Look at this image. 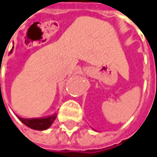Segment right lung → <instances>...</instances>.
Here are the masks:
<instances>
[{"mask_svg":"<svg viewBox=\"0 0 157 157\" xmlns=\"http://www.w3.org/2000/svg\"><path fill=\"white\" fill-rule=\"evenodd\" d=\"M56 117V114L41 118H22V117H18V118L24 124H25L26 126L32 129L43 131L50 127L53 122L55 121Z\"/></svg>","mask_w":157,"mask_h":157,"instance_id":"add662e5","label":"right lung"}]
</instances>
